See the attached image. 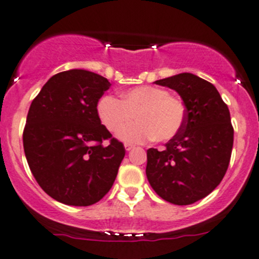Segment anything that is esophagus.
<instances>
[{
    "mask_svg": "<svg viewBox=\"0 0 259 259\" xmlns=\"http://www.w3.org/2000/svg\"><path fill=\"white\" fill-rule=\"evenodd\" d=\"M124 146H125V150H126V151L133 150V149L135 148L134 145H132V144H127V143H125V144H124Z\"/></svg>",
    "mask_w": 259,
    "mask_h": 259,
    "instance_id": "esophagus-1",
    "label": "esophagus"
}]
</instances>
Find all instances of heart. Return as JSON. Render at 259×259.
Returning <instances> with one entry per match:
<instances>
[{
	"instance_id": "1",
	"label": "heart",
	"mask_w": 259,
	"mask_h": 259,
	"mask_svg": "<svg viewBox=\"0 0 259 259\" xmlns=\"http://www.w3.org/2000/svg\"><path fill=\"white\" fill-rule=\"evenodd\" d=\"M97 110L109 132L118 133L121 128L119 138L127 143L171 140L182 129L186 115L181 99L155 85L127 89L121 93V100L104 95L98 102ZM134 116L138 120L127 125Z\"/></svg>"
}]
</instances>
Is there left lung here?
Wrapping results in <instances>:
<instances>
[{
	"label": "left lung",
	"instance_id": "obj_1",
	"mask_svg": "<svg viewBox=\"0 0 259 259\" xmlns=\"http://www.w3.org/2000/svg\"><path fill=\"white\" fill-rule=\"evenodd\" d=\"M155 83L178 92L186 115L162 150H148L146 176L165 201L191 205L211 194L227 171L233 146L230 110L213 84L191 73Z\"/></svg>",
	"mask_w": 259,
	"mask_h": 259
}]
</instances>
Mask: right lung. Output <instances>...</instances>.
Returning a JSON list of instances; mask_svg holds the SVG:
<instances>
[{"instance_id":"right-lung-1","label":"right lung","mask_w":259,"mask_h":259,"mask_svg":"<svg viewBox=\"0 0 259 259\" xmlns=\"http://www.w3.org/2000/svg\"><path fill=\"white\" fill-rule=\"evenodd\" d=\"M110 85L89 70H65L43 85L29 107L23 130L27 162L43 191L64 205L98 202L118 175L125 148L97 110Z\"/></svg>"}]
</instances>
